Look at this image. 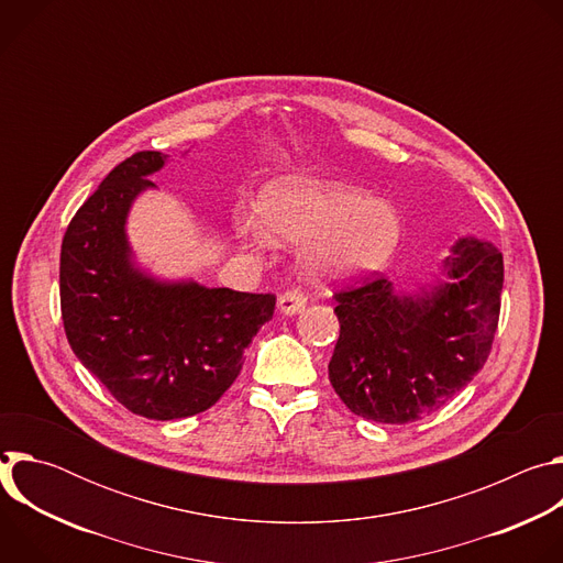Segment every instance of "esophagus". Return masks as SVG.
Instances as JSON below:
<instances>
[{"mask_svg":"<svg viewBox=\"0 0 563 563\" xmlns=\"http://www.w3.org/2000/svg\"><path fill=\"white\" fill-rule=\"evenodd\" d=\"M307 305V294L302 289H287L280 298H278V309L287 316H294L298 311H302Z\"/></svg>","mask_w":563,"mask_h":563,"instance_id":"esophagus-1","label":"esophagus"}]
</instances>
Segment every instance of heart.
<instances>
[{"instance_id":"1","label":"heart","mask_w":563,"mask_h":563,"mask_svg":"<svg viewBox=\"0 0 563 563\" xmlns=\"http://www.w3.org/2000/svg\"><path fill=\"white\" fill-rule=\"evenodd\" d=\"M265 231L283 243H309L305 261L311 272L345 276L378 269L394 254L400 220L391 205L363 191L325 180H287L261 198ZM235 233L252 245L267 238L258 222L240 213Z\"/></svg>"}]
</instances>
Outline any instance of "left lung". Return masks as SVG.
Returning <instances> with one entry per match:
<instances>
[{
	"mask_svg": "<svg viewBox=\"0 0 563 563\" xmlns=\"http://www.w3.org/2000/svg\"><path fill=\"white\" fill-rule=\"evenodd\" d=\"M445 274L423 296H396L376 274L334 291L341 334L330 383L356 417L419 421L486 365L499 325L504 256L490 243L461 238Z\"/></svg>",
	"mask_w": 563,
	"mask_h": 563,
	"instance_id": "obj_1",
	"label": "left lung"
}]
</instances>
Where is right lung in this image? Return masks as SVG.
<instances>
[{
    "mask_svg": "<svg viewBox=\"0 0 563 563\" xmlns=\"http://www.w3.org/2000/svg\"><path fill=\"white\" fill-rule=\"evenodd\" d=\"M165 159L159 151L122 159L70 218L59 254L70 350L120 406L153 421L209 410L276 307L274 294L163 285L131 267L124 218Z\"/></svg>",
    "mask_w": 563,
    "mask_h": 563,
    "instance_id": "obj_1",
    "label": "right lung"
}]
</instances>
